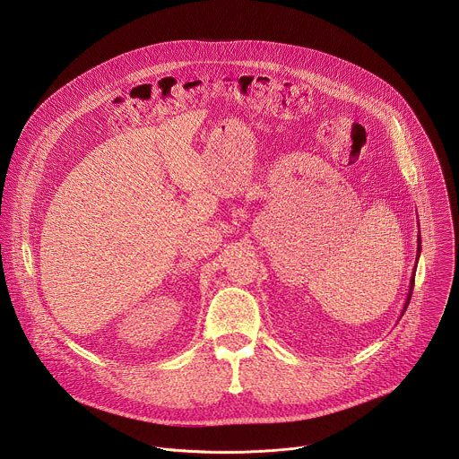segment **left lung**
I'll return each instance as SVG.
<instances>
[{"mask_svg":"<svg viewBox=\"0 0 459 459\" xmlns=\"http://www.w3.org/2000/svg\"><path fill=\"white\" fill-rule=\"evenodd\" d=\"M420 254H421V238L418 236V254H416V264H418V259H420ZM416 269V267H414ZM414 278H416V273H412V276H411V285H409V294H407V299H405V305H403V310H402V316H403V312L407 310V307H409V301H411V296H412V289H414Z\"/></svg>","mask_w":459,"mask_h":459,"instance_id":"obj_1","label":"left lung"}]
</instances>
